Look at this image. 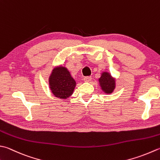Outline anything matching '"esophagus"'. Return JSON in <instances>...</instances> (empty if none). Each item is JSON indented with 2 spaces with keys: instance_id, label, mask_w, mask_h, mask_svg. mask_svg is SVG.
<instances>
[{
  "instance_id": "esophagus-1",
  "label": "esophagus",
  "mask_w": 160,
  "mask_h": 160,
  "mask_svg": "<svg viewBox=\"0 0 160 160\" xmlns=\"http://www.w3.org/2000/svg\"><path fill=\"white\" fill-rule=\"evenodd\" d=\"M91 80H92V77L91 76H86L84 78V82H90Z\"/></svg>"
}]
</instances>
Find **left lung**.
Here are the masks:
<instances>
[{
	"mask_svg": "<svg viewBox=\"0 0 160 160\" xmlns=\"http://www.w3.org/2000/svg\"><path fill=\"white\" fill-rule=\"evenodd\" d=\"M99 82L102 89L107 93H112L115 88L114 79H113L110 75L106 73V72L102 73V76L99 79Z\"/></svg>",
	"mask_w": 160,
	"mask_h": 160,
	"instance_id": "left-lung-1",
	"label": "left lung"
}]
</instances>
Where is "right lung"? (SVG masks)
Wrapping results in <instances>:
<instances>
[{"label": "right lung", "mask_w": 160, "mask_h": 160, "mask_svg": "<svg viewBox=\"0 0 160 160\" xmlns=\"http://www.w3.org/2000/svg\"><path fill=\"white\" fill-rule=\"evenodd\" d=\"M51 89L53 94L59 98H67L72 95L76 86V81L71 76L67 68L56 67L49 78Z\"/></svg>", "instance_id": "obj_1"}]
</instances>
